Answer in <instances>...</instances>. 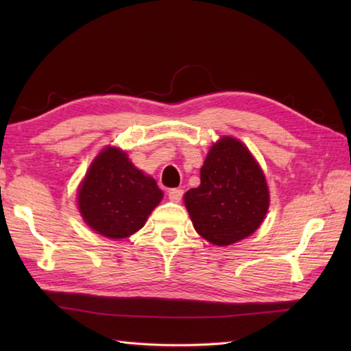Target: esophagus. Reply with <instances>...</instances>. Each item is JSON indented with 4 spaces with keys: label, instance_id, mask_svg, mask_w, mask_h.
Here are the masks:
<instances>
[{
    "label": "esophagus",
    "instance_id": "34e87169",
    "mask_svg": "<svg viewBox=\"0 0 351 351\" xmlns=\"http://www.w3.org/2000/svg\"><path fill=\"white\" fill-rule=\"evenodd\" d=\"M182 195H184V191L181 189H171L169 191V199L171 200V202H180V200L182 199Z\"/></svg>",
    "mask_w": 351,
    "mask_h": 351
}]
</instances>
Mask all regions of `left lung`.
Here are the masks:
<instances>
[{
  "label": "left lung",
  "mask_w": 351,
  "mask_h": 351,
  "mask_svg": "<svg viewBox=\"0 0 351 351\" xmlns=\"http://www.w3.org/2000/svg\"><path fill=\"white\" fill-rule=\"evenodd\" d=\"M196 232L215 245L252 235L264 221L270 193L263 169L240 140L221 137L200 169V185L184 195Z\"/></svg>",
  "instance_id": "1"
}]
</instances>
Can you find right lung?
I'll list each match as a JSON object with an SVG mask.
<instances>
[{
	"label": "right lung",
	"instance_id": "1",
	"mask_svg": "<svg viewBox=\"0 0 351 351\" xmlns=\"http://www.w3.org/2000/svg\"><path fill=\"white\" fill-rule=\"evenodd\" d=\"M162 191L138 170L126 152L108 146L99 152L78 187L81 217L99 235L121 240L137 232Z\"/></svg>",
	"mask_w": 351,
	"mask_h": 351
}]
</instances>
